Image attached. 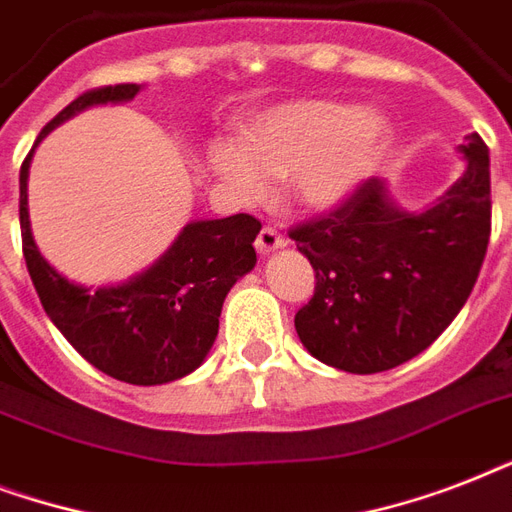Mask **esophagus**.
<instances>
[{"label": "esophagus", "mask_w": 512, "mask_h": 512, "mask_svg": "<svg viewBox=\"0 0 512 512\" xmlns=\"http://www.w3.org/2000/svg\"><path fill=\"white\" fill-rule=\"evenodd\" d=\"M255 247L260 255H271V252H276V249L284 247V236H281L276 228H271V225H265L263 231L257 233V239H255Z\"/></svg>", "instance_id": "obj_1"}]
</instances>
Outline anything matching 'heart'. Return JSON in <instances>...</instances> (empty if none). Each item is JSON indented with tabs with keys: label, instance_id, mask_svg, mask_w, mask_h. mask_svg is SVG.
<instances>
[{
	"label": "heart",
	"instance_id": "heart-1",
	"mask_svg": "<svg viewBox=\"0 0 512 512\" xmlns=\"http://www.w3.org/2000/svg\"><path fill=\"white\" fill-rule=\"evenodd\" d=\"M390 124L377 108L292 100L249 116L236 143H212L209 170L241 201L263 199L265 177L284 180L297 207H340L388 148Z\"/></svg>",
	"mask_w": 512,
	"mask_h": 512
}]
</instances>
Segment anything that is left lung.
<instances>
[{"label":"left lung","instance_id":"1","mask_svg":"<svg viewBox=\"0 0 512 512\" xmlns=\"http://www.w3.org/2000/svg\"><path fill=\"white\" fill-rule=\"evenodd\" d=\"M460 154V180L420 212L398 207L369 177L335 212L289 231L316 271L311 303L295 316L313 358L350 374L385 372L462 311L492 233V183L476 132Z\"/></svg>","mask_w":512,"mask_h":512}]
</instances>
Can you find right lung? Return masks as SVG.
<instances>
[{"instance_id":"obj_1","label":"right lung","mask_w":512,"mask_h":512,"mask_svg":"<svg viewBox=\"0 0 512 512\" xmlns=\"http://www.w3.org/2000/svg\"><path fill=\"white\" fill-rule=\"evenodd\" d=\"M140 84H116L79 95L52 119L34 148L58 124L92 106L127 103ZM20 164V236L28 276L52 324L95 369L130 385H164L199 369L220 327L225 295L257 263L255 239L260 220L231 215L193 220L172 247L138 276L84 287L68 281L42 257L28 220V167Z\"/></svg>"}]
</instances>
